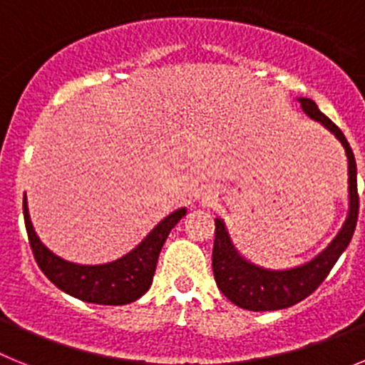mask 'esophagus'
Listing matches in <instances>:
<instances>
[{
  "label": "esophagus",
  "instance_id": "34e87169",
  "mask_svg": "<svg viewBox=\"0 0 365 365\" xmlns=\"http://www.w3.org/2000/svg\"><path fill=\"white\" fill-rule=\"evenodd\" d=\"M202 197H205L206 201H208V199L214 197V192H212V190H205V192H202Z\"/></svg>",
  "mask_w": 365,
  "mask_h": 365
}]
</instances>
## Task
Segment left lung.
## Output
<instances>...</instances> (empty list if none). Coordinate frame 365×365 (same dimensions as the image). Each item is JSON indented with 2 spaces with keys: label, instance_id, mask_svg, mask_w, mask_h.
Segmentation results:
<instances>
[{
  "label": "left lung",
  "instance_id": "left-lung-1",
  "mask_svg": "<svg viewBox=\"0 0 365 365\" xmlns=\"http://www.w3.org/2000/svg\"><path fill=\"white\" fill-rule=\"evenodd\" d=\"M299 104L305 115L322 122L346 150L347 163H349V214L341 230L324 252L303 265L287 270L263 269L241 257L232 247L225 222L215 219V241L212 252L215 283L219 291L232 303L247 311H279V309L292 307L311 296L327 278L338 257L347 248L359 221L356 163L346 135L341 133L340 128L331 118L325 117L311 98H299Z\"/></svg>",
  "mask_w": 365,
  "mask_h": 365
}]
</instances>
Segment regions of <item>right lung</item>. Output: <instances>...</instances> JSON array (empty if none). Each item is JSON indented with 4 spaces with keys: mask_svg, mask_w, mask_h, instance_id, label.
I'll use <instances>...</instances> for the list:
<instances>
[{
    "mask_svg": "<svg viewBox=\"0 0 365 365\" xmlns=\"http://www.w3.org/2000/svg\"><path fill=\"white\" fill-rule=\"evenodd\" d=\"M182 215H186V208H180L164 217L144 237L143 243L120 259L104 265H76L58 257L41 245L29 217L27 199H24L29 243L41 272L67 294L98 305H125L140 298L150 289L160 248Z\"/></svg>",
    "mask_w": 365,
    "mask_h": 365,
    "instance_id": "right-lung-1",
    "label": "right lung"
}]
</instances>
